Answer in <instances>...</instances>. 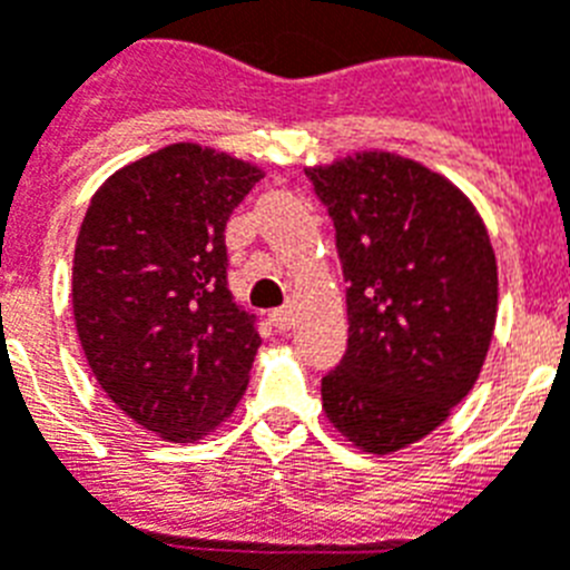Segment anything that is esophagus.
I'll use <instances>...</instances> for the list:
<instances>
[{
	"mask_svg": "<svg viewBox=\"0 0 570 570\" xmlns=\"http://www.w3.org/2000/svg\"><path fill=\"white\" fill-rule=\"evenodd\" d=\"M271 320H274V325L279 331H288L291 325H294V311H291V308H276L274 314H271Z\"/></svg>",
	"mask_w": 570,
	"mask_h": 570,
	"instance_id": "esophagus-1",
	"label": "esophagus"
}]
</instances>
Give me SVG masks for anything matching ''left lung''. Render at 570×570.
Here are the masks:
<instances>
[{
  "mask_svg": "<svg viewBox=\"0 0 570 570\" xmlns=\"http://www.w3.org/2000/svg\"><path fill=\"white\" fill-rule=\"evenodd\" d=\"M334 219L347 285L345 360L322 411L365 454H396L471 394L497 325L500 276L480 210L391 150L305 168Z\"/></svg>",
  "mask_w": 570,
  "mask_h": 570,
  "instance_id": "8db88e82",
  "label": "left lung"
}]
</instances>
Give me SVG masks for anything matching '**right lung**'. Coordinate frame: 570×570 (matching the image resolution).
Returning <instances> with one entry per match:
<instances>
[{"mask_svg": "<svg viewBox=\"0 0 570 570\" xmlns=\"http://www.w3.org/2000/svg\"><path fill=\"white\" fill-rule=\"evenodd\" d=\"M265 170L174 142L110 174L73 250V322L108 400L165 442L230 420L262 340L230 299L225 225Z\"/></svg>", "mask_w": 570, "mask_h": 570, "instance_id": "add662e5", "label": "right lung"}]
</instances>
